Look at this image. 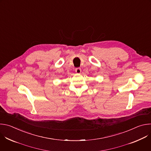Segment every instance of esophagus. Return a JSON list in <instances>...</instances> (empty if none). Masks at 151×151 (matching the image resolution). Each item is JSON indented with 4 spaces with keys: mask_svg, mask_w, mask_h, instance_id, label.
<instances>
[{
    "mask_svg": "<svg viewBox=\"0 0 151 151\" xmlns=\"http://www.w3.org/2000/svg\"><path fill=\"white\" fill-rule=\"evenodd\" d=\"M75 72H76L77 73H80L81 72V68H76V69H75Z\"/></svg>",
    "mask_w": 151,
    "mask_h": 151,
    "instance_id": "34e87169",
    "label": "esophagus"
}]
</instances>
